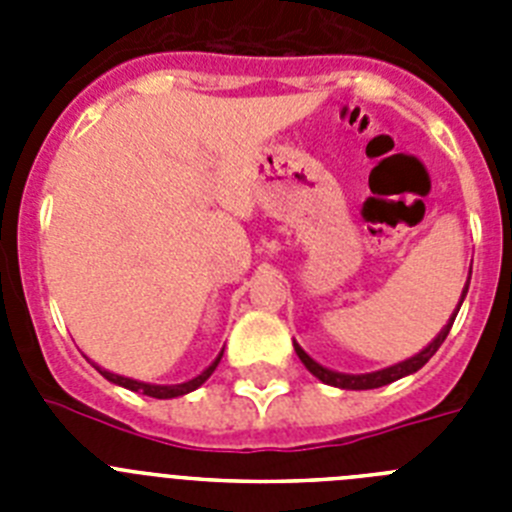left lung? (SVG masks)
Returning a JSON list of instances; mask_svg holds the SVG:
<instances>
[{"instance_id": "left-lung-1", "label": "left lung", "mask_w": 512, "mask_h": 512, "mask_svg": "<svg viewBox=\"0 0 512 512\" xmlns=\"http://www.w3.org/2000/svg\"><path fill=\"white\" fill-rule=\"evenodd\" d=\"M469 279H472V271H469L467 284H464V289H461V297H459V305H456V312H459L461 302H464V297H467V292H469ZM456 312L449 318V323L443 325L441 333H438V336L433 338V341L428 343L423 351H418V354L410 356V359H405V361H397V364L387 366V369H379V372H369V374L333 372V369H328V366L318 364V361L312 359V356H307V351L297 341H295V351H297V356H300L302 364H305L307 372H310L312 377H318L323 384L338 387V390H377V387H384V384L397 382V379L408 377V374H415L418 369H423V366L428 364V359H431L438 348H441V343L446 341V336H449L451 325H454V320H456Z\"/></svg>"}]
</instances>
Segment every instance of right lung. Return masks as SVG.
<instances>
[{"instance_id":"add662e5","label":"right lung","mask_w":512,"mask_h":512,"mask_svg":"<svg viewBox=\"0 0 512 512\" xmlns=\"http://www.w3.org/2000/svg\"><path fill=\"white\" fill-rule=\"evenodd\" d=\"M220 359H223V351L217 354V359L212 361L210 366H207L205 372L197 374V377L187 379V382L182 384H151V382H138V379H130V377H122V374H112L107 372V369H102V366H97L92 361V366L97 369L99 374H102L107 382L112 384H120V387H125V390L130 392H140V395H148V397H156V400H171V397H182V395H189V392H194L197 387H202V384L210 379V374L215 372L217 364H220Z\"/></svg>"}]
</instances>
